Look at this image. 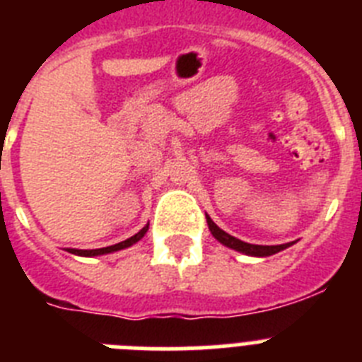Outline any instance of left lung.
Instances as JSON below:
<instances>
[{"label": "left lung", "instance_id": "8db88e82", "mask_svg": "<svg viewBox=\"0 0 362 362\" xmlns=\"http://www.w3.org/2000/svg\"><path fill=\"white\" fill-rule=\"evenodd\" d=\"M206 223H209L210 232H212V235L217 239V241L223 243V245L228 246V248H233V250L243 252V254H246V255H255V257H267V255L277 254V252L284 250V248H288V246L292 245V243H286V245H274V246L250 245V243L241 241V239L233 238V235L226 233L225 230H221L219 226H217L209 216H206Z\"/></svg>", "mask_w": 362, "mask_h": 362}]
</instances>
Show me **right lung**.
I'll use <instances>...</instances> for the list:
<instances>
[{"label": "right lung", "instance_id": "right-lung-1", "mask_svg": "<svg viewBox=\"0 0 362 362\" xmlns=\"http://www.w3.org/2000/svg\"><path fill=\"white\" fill-rule=\"evenodd\" d=\"M146 230H148V226H145V228H141L139 232L136 233V235H132V238H129L127 241H121L117 243V245H112V246H107V248H95V250H76V248H69L70 254H78V255H85V257H92V255H101V254H110V252H117V250H123V248H127V246L134 245V243H137L139 239L143 238L146 233Z\"/></svg>", "mask_w": 362, "mask_h": 362}]
</instances>
